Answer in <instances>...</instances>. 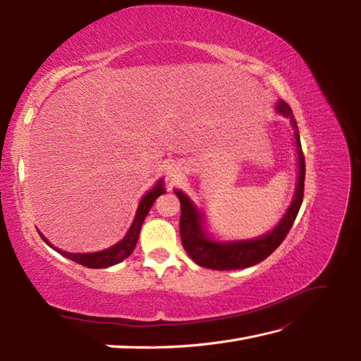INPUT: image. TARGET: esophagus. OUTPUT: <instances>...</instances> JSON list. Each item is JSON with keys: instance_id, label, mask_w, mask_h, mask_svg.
<instances>
[{"instance_id": "34e87169", "label": "esophagus", "mask_w": 361, "mask_h": 361, "mask_svg": "<svg viewBox=\"0 0 361 361\" xmlns=\"http://www.w3.org/2000/svg\"><path fill=\"white\" fill-rule=\"evenodd\" d=\"M183 171H185V167H183L181 164H178V163H175V164H172L171 167L167 169V178L169 180H175V178H178V176L183 173Z\"/></svg>"}]
</instances>
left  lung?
Wrapping results in <instances>:
<instances>
[{"mask_svg": "<svg viewBox=\"0 0 361 361\" xmlns=\"http://www.w3.org/2000/svg\"><path fill=\"white\" fill-rule=\"evenodd\" d=\"M276 113L286 118L293 132V141L296 149V186L295 195L286 214L278 221L271 231L262 235L251 237V239H235L224 240L216 239L209 231V221L206 219V212L200 208L192 198L181 189H175V195L181 203V219H180V234L183 248L186 250L190 259L195 264L211 270L226 271V270H242L262 262L271 252L279 247L286 239L291 225L298 216L299 208L302 204L304 197V178H305V163L302 157L301 141H299V130L293 118L291 109L287 102L278 101L274 105Z\"/></svg>", "mask_w": 361, "mask_h": 361, "instance_id": "8db88e82", "label": "left lung"}]
</instances>
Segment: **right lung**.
<instances>
[{"instance_id":"right-lung-1","label":"right lung","mask_w":361,"mask_h":361,"mask_svg":"<svg viewBox=\"0 0 361 361\" xmlns=\"http://www.w3.org/2000/svg\"><path fill=\"white\" fill-rule=\"evenodd\" d=\"M164 192H166L164 180L159 178L155 183V186H153L150 190H147V192L141 197L140 204H137V209L135 214V219L132 221V225H130L127 234L124 235V239L119 240L118 243H114L113 247L101 250V251H94V252L63 251L59 247H56V245H54L38 228H37V231L42 235V239L48 243L54 251H57L59 255H62L63 257L70 259V260H74V262H78L80 265H85L88 268H106V267L116 265V264L122 262L124 259H127L133 252L136 243H137V239H140V233H141V226L144 224V219L147 217V214L153 206V203H155L157 198L159 195H163Z\"/></svg>"}]
</instances>
